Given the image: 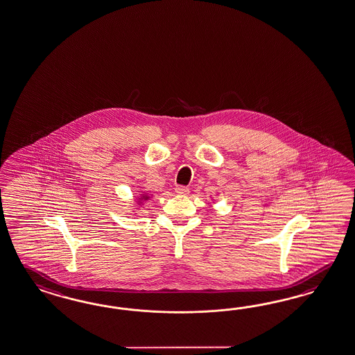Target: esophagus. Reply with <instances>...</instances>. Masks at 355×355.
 Listing matches in <instances>:
<instances>
[{"instance_id":"obj_1","label":"esophagus","mask_w":355,"mask_h":355,"mask_svg":"<svg viewBox=\"0 0 355 355\" xmlns=\"http://www.w3.org/2000/svg\"><path fill=\"white\" fill-rule=\"evenodd\" d=\"M175 191H176L178 194H180V196H187V194H189V188H187V187H184V185H178V187L175 188Z\"/></svg>"}]
</instances>
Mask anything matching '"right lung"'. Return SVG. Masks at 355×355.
<instances>
[{
  "instance_id": "obj_1",
  "label": "right lung",
  "mask_w": 355,
  "mask_h": 355,
  "mask_svg": "<svg viewBox=\"0 0 355 355\" xmlns=\"http://www.w3.org/2000/svg\"><path fill=\"white\" fill-rule=\"evenodd\" d=\"M141 200H149V196H148V194H143V196H141Z\"/></svg>"
}]
</instances>
